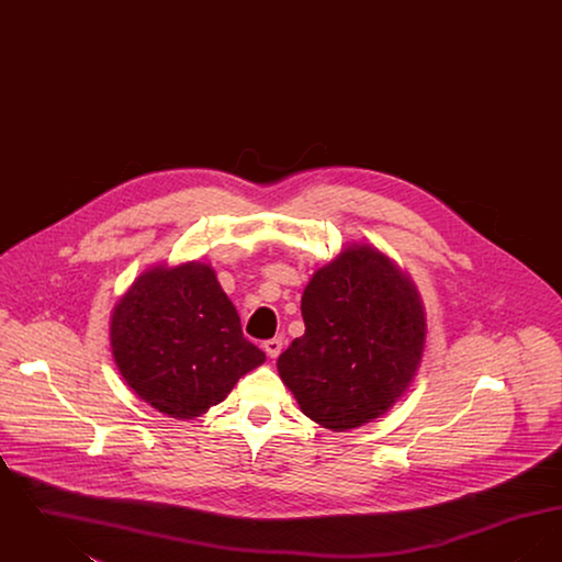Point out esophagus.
Instances as JSON below:
<instances>
[{
  "label": "esophagus",
  "mask_w": 562,
  "mask_h": 562,
  "mask_svg": "<svg viewBox=\"0 0 562 562\" xmlns=\"http://www.w3.org/2000/svg\"><path fill=\"white\" fill-rule=\"evenodd\" d=\"M282 346H284L282 339H278V337L263 341V349H266V353H268L269 358H278L280 351H282Z\"/></svg>",
  "instance_id": "esophagus-1"
}]
</instances>
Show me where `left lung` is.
I'll use <instances>...</instances> for the list:
<instances>
[{"instance_id": "left-lung-1", "label": "left lung", "mask_w": 562, "mask_h": 562, "mask_svg": "<svg viewBox=\"0 0 562 562\" xmlns=\"http://www.w3.org/2000/svg\"><path fill=\"white\" fill-rule=\"evenodd\" d=\"M305 333L278 358L303 415L322 428L371 424L422 367L428 321L417 286L373 244H349L301 296Z\"/></svg>"}]
</instances>
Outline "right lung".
<instances>
[{
  "label": "right lung",
  "mask_w": 562,
  "mask_h": 562,
  "mask_svg": "<svg viewBox=\"0 0 562 562\" xmlns=\"http://www.w3.org/2000/svg\"><path fill=\"white\" fill-rule=\"evenodd\" d=\"M111 353L134 394L164 415L195 419L266 362L209 263L145 269L109 321Z\"/></svg>",
  "instance_id": "obj_1"
}]
</instances>
